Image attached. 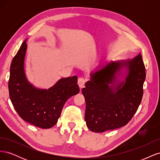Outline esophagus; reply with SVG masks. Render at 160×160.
Returning <instances> with one entry per match:
<instances>
[{
	"label": "esophagus",
	"instance_id": "1",
	"mask_svg": "<svg viewBox=\"0 0 160 160\" xmlns=\"http://www.w3.org/2000/svg\"><path fill=\"white\" fill-rule=\"evenodd\" d=\"M87 81V79L85 78V77H79L78 79V81H77V83H78V85L79 86L80 88H83V86L85 85V83H86Z\"/></svg>",
	"mask_w": 160,
	"mask_h": 160
}]
</instances>
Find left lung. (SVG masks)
Wrapping results in <instances>:
<instances>
[{"mask_svg":"<svg viewBox=\"0 0 160 160\" xmlns=\"http://www.w3.org/2000/svg\"><path fill=\"white\" fill-rule=\"evenodd\" d=\"M98 69L91 72L82 93L87 126L101 133L125 126L136 113L143 97L146 68L139 53L133 59L111 61Z\"/></svg>","mask_w":160,"mask_h":160,"instance_id":"8db88e82","label":"left lung"}]
</instances>
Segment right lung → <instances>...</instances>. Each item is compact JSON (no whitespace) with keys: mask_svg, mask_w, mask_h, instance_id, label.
<instances>
[{"mask_svg":"<svg viewBox=\"0 0 160 160\" xmlns=\"http://www.w3.org/2000/svg\"><path fill=\"white\" fill-rule=\"evenodd\" d=\"M27 48L25 41L12 61L9 96L14 109L23 120L38 128L49 129L57 123L66 101L79 92L77 77L62 78L48 89L35 88L25 75L24 61Z\"/></svg>","mask_w":160,"mask_h":160,"instance_id":"right-lung-1","label":"right lung"}]
</instances>
